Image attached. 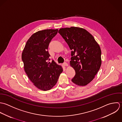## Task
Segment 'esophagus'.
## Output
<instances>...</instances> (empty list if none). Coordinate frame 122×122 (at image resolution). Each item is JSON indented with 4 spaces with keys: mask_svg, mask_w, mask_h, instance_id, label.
Instances as JSON below:
<instances>
[{
    "mask_svg": "<svg viewBox=\"0 0 122 122\" xmlns=\"http://www.w3.org/2000/svg\"><path fill=\"white\" fill-rule=\"evenodd\" d=\"M63 66H68V64H67V63H66V62L64 63L63 64Z\"/></svg>",
    "mask_w": 122,
    "mask_h": 122,
    "instance_id": "34e87169",
    "label": "esophagus"
}]
</instances>
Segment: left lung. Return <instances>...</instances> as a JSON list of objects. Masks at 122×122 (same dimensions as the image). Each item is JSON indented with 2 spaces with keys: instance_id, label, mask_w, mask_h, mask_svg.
I'll list each match as a JSON object with an SVG mask.
<instances>
[{
  "instance_id": "obj_1",
  "label": "left lung",
  "mask_w": 122,
  "mask_h": 122,
  "mask_svg": "<svg viewBox=\"0 0 122 122\" xmlns=\"http://www.w3.org/2000/svg\"><path fill=\"white\" fill-rule=\"evenodd\" d=\"M71 51V66L75 71L74 84L85 86L92 81L101 65V49L93 36L77 27L61 28L58 31Z\"/></svg>"
}]
</instances>
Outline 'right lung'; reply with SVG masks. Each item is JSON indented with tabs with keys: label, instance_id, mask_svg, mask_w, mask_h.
I'll return each mask as SVG.
<instances>
[{
	"label": "right lung",
	"instance_id": "obj_1",
	"mask_svg": "<svg viewBox=\"0 0 122 122\" xmlns=\"http://www.w3.org/2000/svg\"><path fill=\"white\" fill-rule=\"evenodd\" d=\"M57 31L58 29H47L34 33L27 41L22 54L28 78L35 87L43 91L56 84L63 71L54 60L49 62V44Z\"/></svg>",
	"mask_w": 122,
	"mask_h": 122
}]
</instances>
